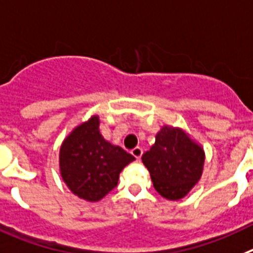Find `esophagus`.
<instances>
[{
    "mask_svg": "<svg viewBox=\"0 0 253 253\" xmlns=\"http://www.w3.org/2000/svg\"><path fill=\"white\" fill-rule=\"evenodd\" d=\"M142 149H141V147H135V149L132 150L131 151V154L133 155V156H135L136 158V160H140L141 159V156H142Z\"/></svg>",
    "mask_w": 253,
    "mask_h": 253,
    "instance_id": "esophagus-1",
    "label": "esophagus"
}]
</instances>
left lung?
Wrapping results in <instances>:
<instances>
[{
	"instance_id": "8db88e82",
	"label": "left lung",
	"mask_w": 253,
	"mask_h": 253,
	"mask_svg": "<svg viewBox=\"0 0 253 253\" xmlns=\"http://www.w3.org/2000/svg\"><path fill=\"white\" fill-rule=\"evenodd\" d=\"M141 159L150 171L155 190L166 199L179 200L202 177L206 154L183 128L165 125Z\"/></svg>"
}]
</instances>
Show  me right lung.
Masks as SVG:
<instances>
[{"mask_svg": "<svg viewBox=\"0 0 253 253\" xmlns=\"http://www.w3.org/2000/svg\"><path fill=\"white\" fill-rule=\"evenodd\" d=\"M133 160L122 147L104 140L97 115L73 129L59 152L61 179L73 194L87 202L106 197L117 186L120 172Z\"/></svg>", "mask_w": 253, "mask_h": 253, "instance_id": "obj_1", "label": "right lung"}]
</instances>
